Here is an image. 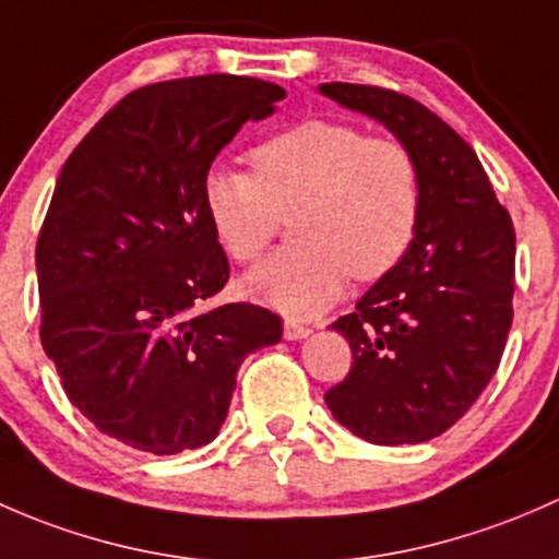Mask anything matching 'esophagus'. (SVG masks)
Returning <instances> with one entry per match:
<instances>
[{"label":"esophagus","mask_w":559,"mask_h":559,"mask_svg":"<svg viewBox=\"0 0 559 559\" xmlns=\"http://www.w3.org/2000/svg\"><path fill=\"white\" fill-rule=\"evenodd\" d=\"M282 333H285L287 342H301V338H307L309 333H312V328L301 325V322H296V320H285V328H282Z\"/></svg>","instance_id":"34e87169"}]
</instances>
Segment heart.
Segmentation results:
<instances>
[{
    "mask_svg": "<svg viewBox=\"0 0 559 559\" xmlns=\"http://www.w3.org/2000/svg\"><path fill=\"white\" fill-rule=\"evenodd\" d=\"M255 177L212 169L204 206L223 250L239 263L261 255L293 215L298 245L245 277L252 298L290 318H314L347 277L379 280L406 255L417 231L419 175L393 140H366L336 120H304L252 151Z\"/></svg>",
    "mask_w": 559,
    "mask_h": 559,
    "instance_id": "b5f03b06",
    "label": "heart"
}]
</instances>
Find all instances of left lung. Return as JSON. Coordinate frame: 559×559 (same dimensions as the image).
<instances>
[{"label": "left lung", "instance_id": "obj_1", "mask_svg": "<svg viewBox=\"0 0 559 559\" xmlns=\"http://www.w3.org/2000/svg\"><path fill=\"white\" fill-rule=\"evenodd\" d=\"M318 91L382 123L419 175L406 255L331 325L355 360L325 404L371 444L430 441L474 406L500 364L514 318V226L468 142L428 107L371 85Z\"/></svg>", "mask_w": 559, "mask_h": 559}]
</instances>
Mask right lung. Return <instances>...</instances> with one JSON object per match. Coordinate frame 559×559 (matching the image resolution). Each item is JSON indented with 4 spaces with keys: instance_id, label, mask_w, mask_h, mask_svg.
<instances>
[{
    "instance_id": "right-lung-1",
    "label": "right lung",
    "mask_w": 559,
    "mask_h": 559,
    "mask_svg": "<svg viewBox=\"0 0 559 559\" xmlns=\"http://www.w3.org/2000/svg\"><path fill=\"white\" fill-rule=\"evenodd\" d=\"M282 85L201 74L118 102L69 155L37 241L45 355L74 406L153 454L210 444L241 360L277 344L255 304L204 307L228 258L204 206L215 155Z\"/></svg>"
}]
</instances>
